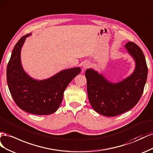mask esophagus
Here are the masks:
<instances>
[{
    "label": "esophagus",
    "instance_id": "obj_1",
    "mask_svg": "<svg viewBox=\"0 0 153 153\" xmlns=\"http://www.w3.org/2000/svg\"><path fill=\"white\" fill-rule=\"evenodd\" d=\"M90 66H91V65L89 62H85L83 64V65H82V68H83L84 70H86V68L90 67Z\"/></svg>",
    "mask_w": 153,
    "mask_h": 153
}]
</instances>
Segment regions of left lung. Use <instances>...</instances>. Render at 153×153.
<instances>
[{
	"instance_id": "8db88e82",
	"label": "left lung",
	"mask_w": 153,
	"mask_h": 153,
	"mask_svg": "<svg viewBox=\"0 0 153 153\" xmlns=\"http://www.w3.org/2000/svg\"><path fill=\"white\" fill-rule=\"evenodd\" d=\"M135 62L134 72L118 82H111L98 72L87 69L85 76L89 102L101 115L114 117L133 108L143 94L147 77V66L142 49L134 43L125 45Z\"/></svg>"
}]
</instances>
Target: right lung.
<instances>
[{"label": "right lung", "mask_w": 153, "mask_h": 153, "mask_svg": "<svg viewBox=\"0 0 153 153\" xmlns=\"http://www.w3.org/2000/svg\"><path fill=\"white\" fill-rule=\"evenodd\" d=\"M16 43L7 67V82L14 101L22 110L38 115L57 111L68 85L81 72L80 67L63 71L43 80L34 79L26 73L21 63V49L27 37Z\"/></svg>", "instance_id": "obj_1"}]
</instances>
